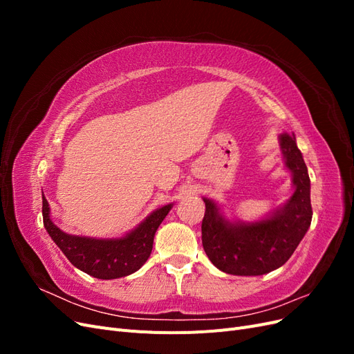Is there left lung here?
Listing matches in <instances>:
<instances>
[{
	"mask_svg": "<svg viewBox=\"0 0 354 354\" xmlns=\"http://www.w3.org/2000/svg\"><path fill=\"white\" fill-rule=\"evenodd\" d=\"M286 167L292 171L295 192L286 205L257 223L224 220L216 203L205 202L202 245L211 263L229 274L259 276L283 266L304 238L312 223L310 178L295 137H279Z\"/></svg>",
	"mask_w": 354,
	"mask_h": 354,
	"instance_id": "left-lung-1",
	"label": "left lung"
}]
</instances>
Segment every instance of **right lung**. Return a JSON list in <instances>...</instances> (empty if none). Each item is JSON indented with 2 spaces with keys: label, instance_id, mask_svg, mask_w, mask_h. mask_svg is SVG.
I'll return each instance as SVG.
<instances>
[{
  "label": "right lung",
  "instance_id": "1",
  "mask_svg": "<svg viewBox=\"0 0 354 354\" xmlns=\"http://www.w3.org/2000/svg\"><path fill=\"white\" fill-rule=\"evenodd\" d=\"M171 208L173 203L153 211L140 226L124 238L93 239L62 232L50 220L48 202L42 196V220L51 239L77 269L97 279H116L140 269L152 252L153 236L159 224Z\"/></svg>",
  "mask_w": 354,
  "mask_h": 354
}]
</instances>
